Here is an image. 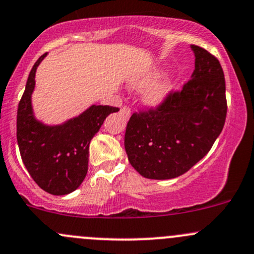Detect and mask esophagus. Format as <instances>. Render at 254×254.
Masks as SVG:
<instances>
[{"label": "esophagus", "instance_id": "34e87169", "mask_svg": "<svg viewBox=\"0 0 254 254\" xmlns=\"http://www.w3.org/2000/svg\"><path fill=\"white\" fill-rule=\"evenodd\" d=\"M120 112H122L123 114H124L125 117H127V118H129L130 115H131V109H130L129 107H127V106H125V107H123V108H122V111H120Z\"/></svg>", "mask_w": 254, "mask_h": 254}]
</instances>
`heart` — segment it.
<instances>
[{"label": "heart", "instance_id": "b5f03b06", "mask_svg": "<svg viewBox=\"0 0 254 254\" xmlns=\"http://www.w3.org/2000/svg\"><path fill=\"white\" fill-rule=\"evenodd\" d=\"M161 71L157 68H152V70H148L146 72L141 73L140 76H137L134 81L131 82V87L135 89H146L145 93V99L147 102V104L150 106L156 107L158 104L162 103L163 101H166V98L168 97V94L172 91V82L168 77H165L162 79L160 78Z\"/></svg>", "mask_w": 254, "mask_h": 254}]
</instances>
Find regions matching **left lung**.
Masks as SVG:
<instances>
[{
    "instance_id": "left-lung-1",
    "label": "left lung",
    "mask_w": 254,
    "mask_h": 254,
    "mask_svg": "<svg viewBox=\"0 0 254 254\" xmlns=\"http://www.w3.org/2000/svg\"><path fill=\"white\" fill-rule=\"evenodd\" d=\"M195 70L179 92L156 109L134 113L125 131L129 162L148 179H171L190 170L210 151L226 119V87L219 60L190 45Z\"/></svg>"
}]
</instances>
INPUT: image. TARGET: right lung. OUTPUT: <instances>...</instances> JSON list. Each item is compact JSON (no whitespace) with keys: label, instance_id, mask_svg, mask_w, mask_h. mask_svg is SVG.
<instances>
[{"label":"right lung","instance_id":"1","mask_svg":"<svg viewBox=\"0 0 254 254\" xmlns=\"http://www.w3.org/2000/svg\"><path fill=\"white\" fill-rule=\"evenodd\" d=\"M45 56L33 66L18 104L17 141L23 163L35 183L53 195H65L83 182L88 171L89 142L106 118L119 108L91 106L60 125H45L35 119L32 93L37 67Z\"/></svg>","mask_w":254,"mask_h":254}]
</instances>
